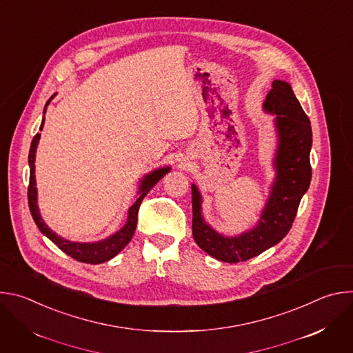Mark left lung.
Listing matches in <instances>:
<instances>
[{"label":"left lung","mask_w":353,"mask_h":353,"mask_svg":"<svg viewBox=\"0 0 353 353\" xmlns=\"http://www.w3.org/2000/svg\"><path fill=\"white\" fill-rule=\"evenodd\" d=\"M264 109L276 114L279 143L275 157L276 179L259 225L236 237L216 233L201 215L203 201L196 185H191L194 240L219 261H247L279 243L290 230L300 199L310 185L312 125L288 82L274 81Z\"/></svg>","instance_id":"left-lung-1"}]
</instances>
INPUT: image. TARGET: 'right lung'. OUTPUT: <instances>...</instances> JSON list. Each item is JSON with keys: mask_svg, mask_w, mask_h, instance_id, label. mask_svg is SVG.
Returning <instances> with one entry per match:
<instances>
[{"mask_svg": "<svg viewBox=\"0 0 353 353\" xmlns=\"http://www.w3.org/2000/svg\"><path fill=\"white\" fill-rule=\"evenodd\" d=\"M53 99V97H52ZM44 106V113L46 109L50 103V100ZM44 125V119L40 124V131L43 130ZM40 139V132H37L30 143V150H29V168H30V176H29V187H28V203H29V210L30 214L33 216L34 223L37 225L39 230L47 236L50 240H52L54 244H57V247L60 250H63L65 254H68L70 257H72L74 260L79 261V263H86V264H102L106 263L109 260H112L113 257H116L120 251L130 243V240L134 236L135 228H137V222H138V211H139V205L142 203L143 196L155 187V184L170 170V168H162L158 169L152 173H149L148 176H145L141 181L139 185V191H138V198L135 203L131 205V208L128 210V218L127 222L124 225V228H121L117 233H114L113 236H110L106 240L97 241V243H75V241H68L63 237H60L59 234H56L52 229H50L41 219L40 214H39V208H37V191H36V180H34V154H36V148H37V142Z\"/></svg>", "mask_w": 353, "mask_h": 353, "instance_id": "right-lung-1", "label": "right lung"}]
</instances>
